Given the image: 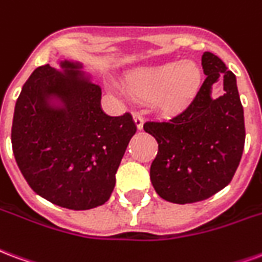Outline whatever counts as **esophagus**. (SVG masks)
Wrapping results in <instances>:
<instances>
[{
  "label": "esophagus",
  "mask_w": 262,
  "mask_h": 262,
  "mask_svg": "<svg viewBox=\"0 0 262 262\" xmlns=\"http://www.w3.org/2000/svg\"><path fill=\"white\" fill-rule=\"evenodd\" d=\"M133 117H134V123H135V125H137V128L142 129V127H144V118H142V116H141L138 112H134Z\"/></svg>",
  "instance_id": "esophagus-1"
}]
</instances>
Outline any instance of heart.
Returning a JSON list of instances; mask_svg holds the SVG:
<instances>
[{"instance_id":"obj_1","label":"heart","mask_w":262,"mask_h":262,"mask_svg":"<svg viewBox=\"0 0 262 262\" xmlns=\"http://www.w3.org/2000/svg\"><path fill=\"white\" fill-rule=\"evenodd\" d=\"M202 74L192 61H173L141 67L129 72L124 89L137 100H152L159 110L176 113L195 97Z\"/></svg>"}]
</instances>
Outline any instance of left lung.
<instances>
[{"instance_id": "1", "label": "left lung", "mask_w": 262, "mask_h": 262, "mask_svg": "<svg viewBox=\"0 0 262 262\" xmlns=\"http://www.w3.org/2000/svg\"><path fill=\"white\" fill-rule=\"evenodd\" d=\"M201 61L207 78L194 100L169 120L144 124L159 145L150 165L152 186L174 204L202 201L225 188L244 149V112L236 76L209 51ZM217 81L225 92L213 99L211 86Z\"/></svg>"}]
</instances>
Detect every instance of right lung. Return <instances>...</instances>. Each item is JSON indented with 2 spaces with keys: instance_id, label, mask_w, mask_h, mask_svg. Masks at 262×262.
<instances>
[{
  "instance_id": "1",
  "label": "right lung",
  "mask_w": 262,
  "mask_h": 262,
  "mask_svg": "<svg viewBox=\"0 0 262 262\" xmlns=\"http://www.w3.org/2000/svg\"><path fill=\"white\" fill-rule=\"evenodd\" d=\"M61 61L32 72L13 112L12 150L20 173L36 194L55 205L85 211L108 201L116 173L137 131L129 113L102 110V89Z\"/></svg>"
}]
</instances>
